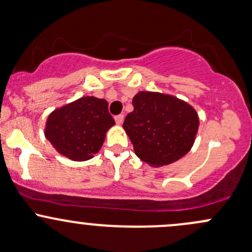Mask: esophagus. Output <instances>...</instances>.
I'll return each instance as SVG.
<instances>
[{"label":"esophagus","instance_id":"34e87169","mask_svg":"<svg viewBox=\"0 0 252 252\" xmlns=\"http://www.w3.org/2000/svg\"><path fill=\"white\" fill-rule=\"evenodd\" d=\"M115 123L118 124V125H123V123H124V115H116V116H115Z\"/></svg>","mask_w":252,"mask_h":252}]
</instances>
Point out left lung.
I'll return each mask as SVG.
<instances>
[{
  "label": "left lung",
  "instance_id": "1",
  "mask_svg": "<svg viewBox=\"0 0 252 252\" xmlns=\"http://www.w3.org/2000/svg\"><path fill=\"white\" fill-rule=\"evenodd\" d=\"M124 121L136 155L151 167L180 159L191 150L199 126L196 109L172 94L139 91Z\"/></svg>",
  "mask_w": 252,
  "mask_h": 252
}]
</instances>
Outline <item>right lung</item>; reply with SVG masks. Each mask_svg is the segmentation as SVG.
Segmentation results:
<instances>
[{
  "mask_svg": "<svg viewBox=\"0 0 252 252\" xmlns=\"http://www.w3.org/2000/svg\"><path fill=\"white\" fill-rule=\"evenodd\" d=\"M114 125L108 102L85 96L53 110L44 136L60 155L72 161H88L101 150L108 129Z\"/></svg>",
  "mask_w": 252,
  "mask_h": 252,
  "instance_id": "1",
  "label": "right lung"
}]
</instances>
